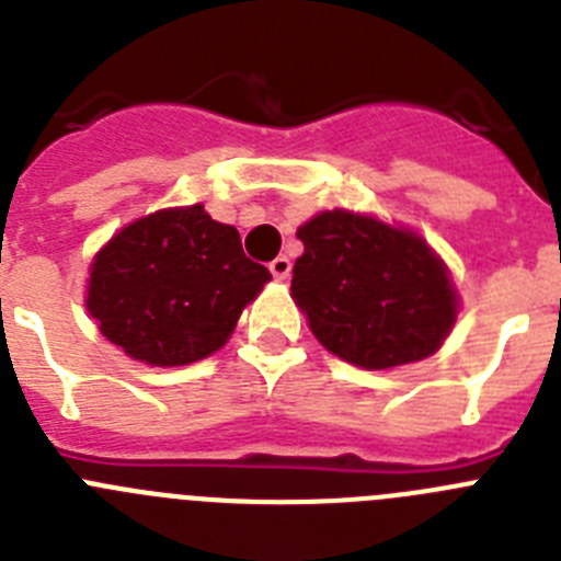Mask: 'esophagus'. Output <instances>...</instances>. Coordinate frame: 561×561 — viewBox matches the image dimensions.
I'll return each mask as SVG.
<instances>
[{
  "label": "esophagus",
  "instance_id": "34e87169",
  "mask_svg": "<svg viewBox=\"0 0 561 561\" xmlns=\"http://www.w3.org/2000/svg\"><path fill=\"white\" fill-rule=\"evenodd\" d=\"M270 272L275 275V280H286V277H289V272H291V261L286 255H277L275 261L270 264Z\"/></svg>",
  "mask_w": 561,
  "mask_h": 561
}]
</instances>
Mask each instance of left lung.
<instances>
[{"label":"left lung","mask_w":561,"mask_h":561,"mask_svg":"<svg viewBox=\"0 0 561 561\" xmlns=\"http://www.w3.org/2000/svg\"><path fill=\"white\" fill-rule=\"evenodd\" d=\"M291 300L325 351L365 370L427 359L458 320L447 264L415 230L354 210L297 227Z\"/></svg>","instance_id":"8db88e82"}]
</instances>
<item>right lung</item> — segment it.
Returning a JSON list of instances; mask_svg holds the SVG:
<instances>
[{
    "label": "right lung",
    "instance_id": "1",
    "mask_svg": "<svg viewBox=\"0 0 561 561\" xmlns=\"http://www.w3.org/2000/svg\"><path fill=\"white\" fill-rule=\"evenodd\" d=\"M270 280L244 255L236 227L213 221L202 205L165 207L98 250L87 309L131 359L176 368L219 351Z\"/></svg>",
    "mask_w": 561,
    "mask_h": 561
}]
</instances>
